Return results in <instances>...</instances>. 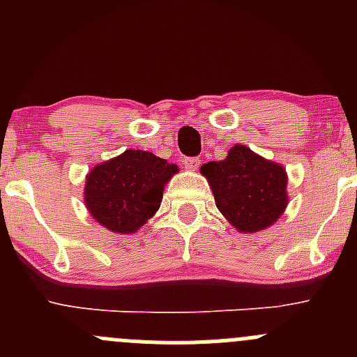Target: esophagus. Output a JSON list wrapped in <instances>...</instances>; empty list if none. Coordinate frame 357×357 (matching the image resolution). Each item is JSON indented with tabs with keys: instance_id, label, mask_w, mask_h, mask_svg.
Returning <instances> with one entry per match:
<instances>
[{
	"instance_id": "obj_1",
	"label": "esophagus",
	"mask_w": 357,
	"mask_h": 357,
	"mask_svg": "<svg viewBox=\"0 0 357 357\" xmlns=\"http://www.w3.org/2000/svg\"><path fill=\"white\" fill-rule=\"evenodd\" d=\"M183 165H185V169H188V171H197L200 165V158L199 157H185L183 158Z\"/></svg>"
}]
</instances>
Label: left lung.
Listing matches in <instances>:
<instances>
[{"mask_svg":"<svg viewBox=\"0 0 357 357\" xmlns=\"http://www.w3.org/2000/svg\"><path fill=\"white\" fill-rule=\"evenodd\" d=\"M215 205L238 231L271 226L287 207V174L282 165L235 145L228 157L202 165Z\"/></svg>","mask_w":357,"mask_h":357,"instance_id":"left-lung-1","label":"left lung"}]
</instances>
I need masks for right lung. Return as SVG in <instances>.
I'll list each match as a JSON object with an SVG mask.
<instances>
[{"label": "right lung", "instance_id": "1", "mask_svg": "<svg viewBox=\"0 0 357 357\" xmlns=\"http://www.w3.org/2000/svg\"><path fill=\"white\" fill-rule=\"evenodd\" d=\"M174 164L143 150L96 165L86 178L84 200L93 218L115 233H132L158 211Z\"/></svg>", "mask_w": 357, "mask_h": 357}]
</instances>
